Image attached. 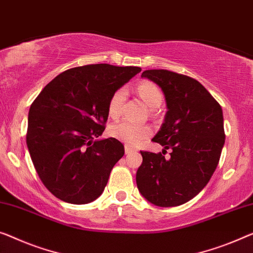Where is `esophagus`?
I'll list each match as a JSON object with an SVG mask.
<instances>
[{"label":"esophagus","mask_w":253,"mask_h":253,"mask_svg":"<svg viewBox=\"0 0 253 253\" xmlns=\"http://www.w3.org/2000/svg\"><path fill=\"white\" fill-rule=\"evenodd\" d=\"M134 151H135V150H134L133 148H130V146H128V145H125V152H126V154L134 152Z\"/></svg>","instance_id":"34e87169"}]
</instances>
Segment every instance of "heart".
Wrapping results in <instances>:
<instances>
[{
  "instance_id": "heart-1",
  "label": "heart",
  "mask_w": 253,
  "mask_h": 253,
  "mask_svg": "<svg viewBox=\"0 0 253 253\" xmlns=\"http://www.w3.org/2000/svg\"><path fill=\"white\" fill-rule=\"evenodd\" d=\"M137 93L150 109H156L163 103V94L156 84L151 82H142L137 86ZM126 100V89L119 88L112 94L108 104L109 116L118 118L122 114L124 102ZM109 133L112 137L129 146H137L143 139L150 136L151 129L146 125H136L129 122H120L110 127Z\"/></svg>"
}]
</instances>
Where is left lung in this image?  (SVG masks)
<instances>
[{
  "label": "left lung",
  "mask_w": 253,
  "mask_h": 253,
  "mask_svg": "<svg viewBox=\"0 0 253 253\" xmlns=\"http://www.w3.org/2000/svg\"><path fill=\"white\" fill-rule=\"evenodd\" d=\"M163 90L167 112L152 138L171 157L141 151L137 188L158 207H176L203 190L216 170L225 143L219 103L195 79L164 69L143 71Z\"/></svg>",
  "instance_id": "obj_1"
}]
</instances>
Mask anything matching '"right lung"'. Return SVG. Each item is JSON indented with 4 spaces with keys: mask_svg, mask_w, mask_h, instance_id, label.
<instances>
[{
    "mask_svg": "<svg viewBox=\"0 0 253 253\" xmlns=\"http://www.w3.org/2000/svg\"><path fill=\"white\" fill-rule=\"evenodd\" d=\"M141 70L107 63L71 68L52 79L30 105L27 148L54 197L85 205L103 193L125 149L114 137H97L108 120L111 95Z\"/></svg>",
    "mask_w": 253,
    "mask_h": 253,
    "instance_id": "obj_1",
    "label": "right lung"
}]
</instances>
